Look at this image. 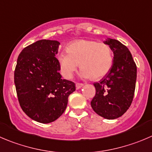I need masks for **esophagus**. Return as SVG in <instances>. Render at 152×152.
<instances>
[{
	"instance_id": "esophagus-1",
	"label": "esophagus",
	"mask_w": 152,
	"mask_h": 152,
	"mask_svg": "<svg viewBox=\"0 0 152 152\" xmlns=\"http://www.w3.org/2000/svg\"><path fill=\"white\" fill-rule=\"evenodd\" d=\"M83 84H79V83H76V90H79V89H80L81 88H82V87H83Z\"/></svg>"
}]
</instances>
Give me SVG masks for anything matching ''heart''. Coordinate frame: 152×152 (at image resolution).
<instances>
[{
    "label": "heart",
    "mask_w": 152,
    "mask_h": 152,
    "mask_svg": "<svg viewBox=\"0 0 152 152\" xmlns=\"http://www.w3.org/2000/svg\"><path fill=\"white\" fill-rule=\"evenodd\" d=\"M67 53H61L58 63L61 75L70 79L78 67L82 77L99 80L110 72L113 64V55L110 47L92 40L80 39L73 42L66 48Z\"/></svg>",
    "instance_id": "obj_1"
}]
</instances>
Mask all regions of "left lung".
Returning a JSON list of instances; mask_svg holds the SVG:
<instances>
[{
  "label": "left lung",
  "instance_id": "1",
  "mask_svg": "<svg viewBox=\"0 0 152 152\" xmlns=\"http://www.w3.org/2000/svg\"><path fill=\"white\" fill-rule=\"evenodd\" d=\"M113 53L110 72L99 83H94L96 95L91 104L96 113L107 120L121 117L133 100L137 80V66L129 50L116 39H107Z\"/></svg>",
  "mask_w": 152,
  "mask_h": 152
}]
</instances>
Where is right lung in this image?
Masks as SVG:
<instances>
[{
  "mask_svg": "<svg viewBox=\"0 0 152 152\" xmlns=\"http://www.w3.org/2000/svg\"><path fill=\"white\" fill-rule=\"evenodd\" d=\"M60 43L39 40L21 51L15 70L19 103L26 115L39 123L55 121L64 113L68 96L76 91L73 82L63 79L56 56Z\"/></svg>",
  "mask_w": 152,
  "mask_h": 152,
  "instance_id": "1",
  "label": "right lung"
}]
</instances>
